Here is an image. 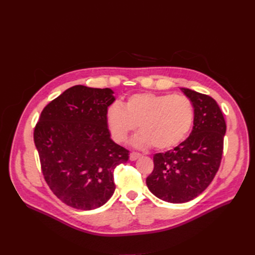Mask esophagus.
<instances>
[{
  "label": "esophagus",
  "instance_id": "34e87169",
  "mask_svg": "<svg viewBox=\"0 0 255 255\" xmlns=\"http://www.w3.org/2000/svg\"><path fill=\"white\" fill-rule=\"evenodd\" d=\"M141 156V154L140 153H137V152H132L129 154V159L130 160H136V159H138Z\"/></svg>",
  "mask_w": 255,
  "mask_h": 255
}]
</instances>
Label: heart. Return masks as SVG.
I'll return each instance as SVG.
<instances>
[{
    "mask_svg": "<svg viewBox=\"0 0 255 255\" xmlns=\"http://www.w3.org/2000/svg\"><path fill=\"white\" fill-rule=\"evenodd\" d=\"M190 100L181 95L137 94L125 103L112 104L106 111V126L116 142H125L138 125L141 132L133 139L136 148L169 150L180 144L194 122Z\"/></svg>",
    "mask_w": 255,
    "mask_h": 255,
    "instance_id": "heart-1",
    "label": "heart"
}]
</instances>
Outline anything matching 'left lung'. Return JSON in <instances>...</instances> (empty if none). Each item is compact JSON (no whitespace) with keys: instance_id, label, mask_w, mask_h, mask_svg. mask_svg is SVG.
<instances>
[{"instance_id":"left-lung-1","label":"left lung","mask_w":255,"mask_h":255,"mask_svg":"<svg viewBox=\"0 0 255 255\" xmlns=\"http://www.w3.org/2000/svg\"><path fill=\"white\" fill-rule=\"evenodd\" d=\"M194 105V127L186 140L165 153L154 154V169L146 177L149 190L160 200L185 203L207 188L217 173L227 125L215 100L182 88Z\"/></svg>"}]
</instances>
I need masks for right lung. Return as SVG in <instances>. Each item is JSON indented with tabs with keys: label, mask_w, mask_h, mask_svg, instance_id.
Segmentation results:
<instances>
[{
	"label": "right lung",
	"mask_w": 255,
	"mask_h": 255,
	"mask_svg": "<svg viewBox=\"0 0 255 255\" xmlns=\"http://www.w3.org/2000/svg\"><path fill=\"white\" fill-rule=\"evenodd\" d=\"M113 94L76 85L44 107L34 129L45 182L76 210H95L109 201L115 168L128 159V151L113 141L106 126Z\"/></svg>",
	"instance_id": "add662e5"
}]
</instances>
